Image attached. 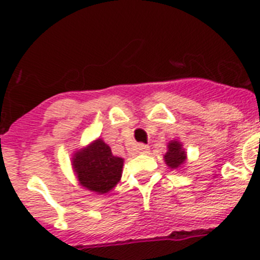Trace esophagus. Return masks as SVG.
<instances>
[{"label": "esophagus", "instance_id": "esophagus-1", "mask_svg": "<svg viewBox=\"0 0 260 260\" xmlns=\"http://www.w3.org/2000/svg\"><path fill=\"white\" fill-rule=\"evenodd\" d=\"M137 151H139L140 154H147L150 153V147L147 146V145L140 144L139 146H137Z\"/></svg>", "mask_w": 260, "mask_h": 260}]
</instances>
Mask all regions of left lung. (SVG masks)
<instances>
[{
  "label": "left lung",
  "instance_id": "obj_1",
  "mask_svg": "<svg viewBox=\"0 0 260 260\" xmlns=\"http://www.w3.org/2000/svg\"><path fill=\"white\" fill-rule=\"evenodd\" d=\"M165 162L171 170H177L186 162V151L182 149L181 142L172 140L167 145V153L165 154Z\"/></svg>",
  "mask_w": 260,
  "mask_h": 260
}]
</instances>
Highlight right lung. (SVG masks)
Here are the masks:
<instances>
[{"mask_svg": "<svg viewBox=\"0 0 260 260\" xmlns=\"http://www.w3.org/2000/svg\"><path fill=\"white\" fill-rule=\"evenodd\" d=\"M124 159L115 156L104 140L98 139L72 156L79 184L90 191L105 194L120 181Z\"/></svg>", "mask_w": 260, "mask_h": 260, "instance_id": "obj_1", "label": "right lung"}]
</instances>
